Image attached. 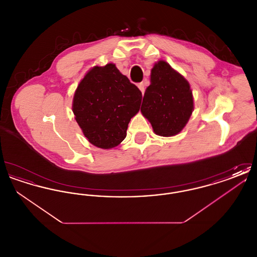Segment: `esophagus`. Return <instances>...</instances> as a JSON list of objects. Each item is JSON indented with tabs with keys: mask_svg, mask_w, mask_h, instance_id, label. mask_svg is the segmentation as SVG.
Wrapping results in <instances>:
<instances>
[{
	"mask_svg": "<svg viewBox=\"0 0 257 257\" xmlns=\"http://www.w3.org/2000/svg\"><path fill=\"white\" fill-rule=\"evenodd\" d=\"M146 86H147L146 82H142V83H140V84L138 85V87L140 88V90L142 91V93H143V94L145 93V90H146Z\"/></svg>",
	"mask_w": 257,
	"mask_h": 257,
	"instance_id": "34e87169",
	"label": "esophagus"
}]
</instances>
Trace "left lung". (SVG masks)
Here are the masks:
<instances>
[{
  "label": "left lung",
  "mask_w": 257,
  "mask_h": 257,
  "mask_svg": "<svg viewBox=\"0 0 257 257\" xmlns=\"http://www.w3.org/2000/svg\"><path fill=\"white\" fill-rule=\"evenodd\" d=\"M193 110L194 99L189 82L168 62L155 63L141 107L154 133L163 137L180 133Z\"/></svg>",
  "instance_id": "8db88e82"
}]
</instances>
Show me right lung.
Here are the masks:
<instances>
[{"label": "right lung", "mask_w": 257, "mask_h": 257, "mask_svg": "<svg viewBox=\"0 0 257 257\" xmlns=\"http://www.w3.org/2000/svg\"><path fill=\"white\" fill-rule=\"evenodd\" d=\"M141 90L115 64L94 66L80 82L73 98L75 119L87 141L99 148L117 147L140 110Z\"/></svg>", "instance_id": "right-lung-1"}]
</instances>
